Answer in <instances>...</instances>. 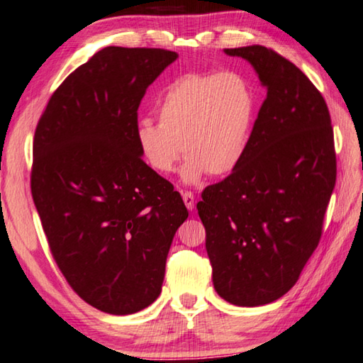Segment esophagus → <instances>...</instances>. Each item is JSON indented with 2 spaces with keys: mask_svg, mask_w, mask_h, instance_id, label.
Segmentation results:
<instances>
[{
  "mask_svg": "<svg viewBox=\"0 0 363 363\" xmlns=\"http://www.w3.org/2000/svg\"><path fill=\"white\" fill-rule=\"evenodd\" d=\"M182 200H184V203H186V206H187L189 211H192L195 208L194 192H189V190H186V192H182Z\"/></svg>",
  "mask_w": 363,
  "mask_h": 363,
  "instance_id": "obj_1",
  "label": "esophagus"
}]
</instances>
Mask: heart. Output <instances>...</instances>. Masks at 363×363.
Segmentation results:
<instances>
[{
  "instance_id": "heart-1",
  "label": "heart",
  "mask_w": 363,
  "mask_h": 363,
  "mask_svg": "<svg viewBox=\"0 0 363 363\" xmlns=\"http://www.w3.org/2000/svg\"><path fill=\"white\" fill-rule=\"evenodd\" d=\"M159 125L143 121L136 146L157 174L173 173L189 157L182 181L204 174L227 176L245 159L255 118V95L245 76L235 71L186 72L176 77L157 104Z\"/></svg>"
}]
</instances>
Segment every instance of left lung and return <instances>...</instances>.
Returning a JSON list of instances; mask_svg holds the SVG:
<instances>
[{
	"instance_id": "left-lung-1",
	"label": "left lung",
	"mask_w": 363,
	"mask_h": 363,
	"mask_svg": "<svg viewBox=\"0 0 363 363\" xmlns=\"http://www.w3.org/2000/svg\"><path fill=\"white\" fill-rule=\"evenodd\" d=\"M252 65L267 98L245 159L196 204L216 292L236 306L281 298L318 247L337 181L332 118L305 72L263 45L225 49Z\"/></svg>"
}]
</instances>
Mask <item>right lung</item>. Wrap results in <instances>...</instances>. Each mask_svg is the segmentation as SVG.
<instances>
[{
  "label": "right lung",
  "mask_w": 363,
  "mask_h": 363,
  "mask_svg": "<svg viewBox=\"0 0 363 363\" xmlns=\"http://www.w3.org/2000/svg\"><path fill=\"white\" fill-rule=\"evenodd\" d=\"M176 58L104 48L58 85L36 125L31 195L49 249L72 291L103 313L133 314L157 300L189 216L135 136L144 94Z\"/></svg>",
  "instance_id": "add662e5"
}]
</instances>
